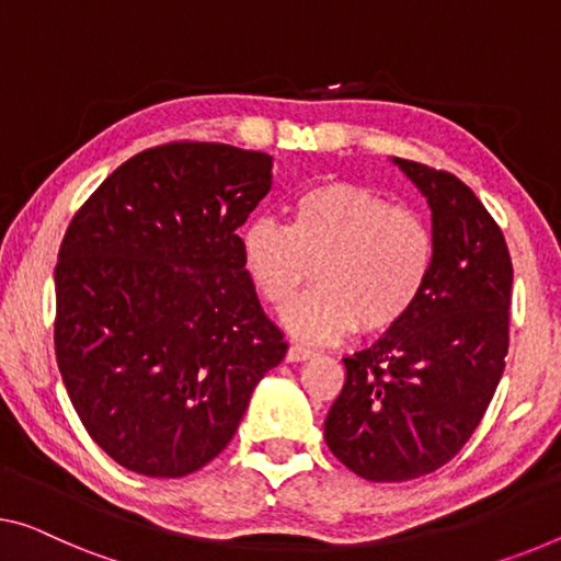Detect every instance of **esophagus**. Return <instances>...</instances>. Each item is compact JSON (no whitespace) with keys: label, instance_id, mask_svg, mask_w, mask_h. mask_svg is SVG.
Segmentation results:
<instances>
[{"label":"esophagus","instance_id":"esophagus-1","mask_svg":"<svg viewBox=\"0 0 561 561\" xmlns=\"http://www.w3.org/2000/svg\"><path fill=\"white\" fill-rule=\"evenodd\" d=\"M310 356H316V351L310 346H300V343H293V346L288 348V360H306Z\"/></svg>","mask_w":561,"mask_h":561}]
</instances>
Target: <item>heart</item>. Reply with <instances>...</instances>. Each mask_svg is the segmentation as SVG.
Returning <instances> with one entry per match:
<instances>
[{
  "instance_id": "heart-1",
  "label": "heart",
  "mask_w": 561,
  "mask_h": 561,
  "mask_svg": "<svg viewBox=\"0 0 561 561\" xmlns=\"http://www.w3.org/2000/svg\"><path fill=\"white\" fill-rule=\"evenodd\" d=\"M240 253L273 308L287 306L316 267L319 288L286 308L283 321L300 339L331 341L356 323L376 333L407 318L426 288L434 236L416 210L360 185L323 183L296 195L288 222H248Z\"/></svg>"
}]
</instances>
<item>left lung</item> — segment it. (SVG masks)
<instances>
[{
  "label": "left lung",
  "mask_w": 561,
  "mask_h": 561,
  "mask_svg": "<svg viewBox=\"0 0 561 561\" xmlns=\"http://www.w3.org/2000/svg\"><path fill=\"white\" fill-rule=\"evenodd\" d=\"M434 218V263L407 318L343 358L346 383L325 416V444L368 481L442 469L484 419L510 351L514 268L504 232L467 183L393 158Z\"/></svg>",
  "instance_id": "obj_1"
}]
</instances>
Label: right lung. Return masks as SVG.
<instances>
[{
	"label": "right lung",
	"mask_w": 561,
	"mask_h": 561,
	"mask_svg": "<svg viewBox=\"0 0 561 561\" xmlns=\"http://www.w3.org/2000/svg\"><path fill=\"white\" fill-rule=\"evenodd\" d=\"M271 168L265 152L165 142L75 213L55 268V356L82 426L119 467L154 479L203 469L286 356L238 236Z\"/></svg>",
	"instance_id": "add662e5"
}]
</instances>
